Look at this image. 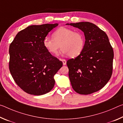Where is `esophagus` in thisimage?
<instances>
[{"mask_svg":"<svg viewBox=\"0 0 123 123\" xmlns=\"http://www.w3.org/2000/svg\"><path fill=\"white\" fill-rule=\"evenodd\" d=\"M62 61L63 62V64L64 65H65L66 64V61L65 59H62Z\"/></svg>","mask_w":123,"mask_h":123,"instance_id":"esophagus-1","label":"esophagus"}]
</instances>
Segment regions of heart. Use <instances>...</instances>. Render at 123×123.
I'll return each instance as SVG.
<instances>
[{
	"instance_id": "b5f03b06",
	"label": "heart",
	"mask_w": 123,
	"mask_h": 123,
	"mask_svg": "<svg viewBox=\"0 0 123 123\" xmlns=\"http://www.w3.org/2000/svg\"><path fill=\"white\" fill-rule=\"evenodd\" d=\"M43 45L50 53L56 54L61 46V52L70 57H76L82 53L85 46V37L79 31L61 27L52 34V37H45Z\"/></svg>"
}]
</instances>
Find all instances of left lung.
<instances>
[{
    "instance_id": "obj_1",
    "label": "left lung",
    "mask_w": 123,
    "mask_h": 123,
    "mask_svg": "<svg viewBox=\"0 0 123 123\" xmlns=\"http://www.w3.org/2000/svg\"><path fill=\"white\" fill-rule=\"evenodd\" d=\"M67 25L83 31L86 39L82 53L66 62L72 87L83 95L98 92L112 74L114 52L107 34L88 22Z\"/></svg>"
}]
</instances>
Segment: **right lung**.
<instances>
[{
  "label": "right lung",
  "instance_id": "obj_1",
  "mask_svg": "<svg viewBox=\"0 0 123 123\" xmlns=\"http://www.w3.org/2000/svg\"><path fill=\"white\" fill-rule=\"evenodd\" d=\"M58 24L33 25L17 33L9 47L10 72L28 94L41 95L53 89L54 76L63 63L43 45L44 38Z\"/></svg>",
  "mask_w": 123,
  "mask_h": 123
}]
</instances>
